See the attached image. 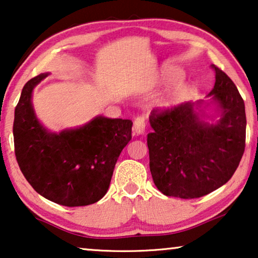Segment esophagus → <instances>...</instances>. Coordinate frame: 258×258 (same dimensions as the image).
Segmentation results:
<instances>
[{"mask_svg": "<svg viewBox=\"0 0 258 258\" xmlns=\"http://www.w3.org/2000/svg\"><path fill=\"white\" fill-rule=\"evenodd\" d=\"M147 122L143 117H137L135 121H134V132L137 135H142V134L146 132Z\"/></svg>", "mask_w": 258, "mask_h": 258, "instance_id": "1", "label": "esophagus"}]
</instances>
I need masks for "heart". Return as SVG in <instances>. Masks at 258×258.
<instances>
[{
	"label": "heart",
	"mask_w": 258,
	"mask_h": 258,
	"mask_svg": "<svg viewBox=\"0 0 258 258\" xmlns=\"http://www.w3.org/2000/svg\"><path fill=\"white\" fill-rule=\"evenodd\" d=\"M183 75H184L183 70L175 66H170L163 70L161 76L162 82L164 84H172L170 89H168L167 93L158 101V105L162 109H171L174 107H177V105L183 103L191 95V84H189L188 82H177V81L182 79ZM175 82H176V84L174 83Z\"/></svg>",
	"instance_id": "1"
}]
</instances>
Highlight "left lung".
<instances>
[{
    "mask_svg": "<svg viewBox=\"0 0 258 258\" xmlns=\"http://www.w3.org/2000/svg\"><path fill=\"white\" fill-rule=\"evenodd\" d=\"M211 67L216 81L208 96L216 104V122L202 119L203 101L154 109L149 116L150 171L165 196L189 200L208 195L232 177L244 153V101L230 77Z\"/></svg>",
    "mask_w": 258,
    "mask_h": 258,
    "instance_id": "obj_1",
    "label": "left lung"
}]
</instances>
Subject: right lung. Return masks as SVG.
<instances>
[{"mask_svg": "<svg viewBox=\"0 0 258 258\" xmlns=\"http://www.w3.org/2000/svg\"><path fill=\"white\" fill-rule=\"evenodd\" d=\"M48 75L28 81L15 108L17 163L44 199L66 207L89 206L107 194L119 154L132 140L133 122L96 116L80 128L49 132L31 103L34 88Z\"/></svg>", "mask_w": 258, "mask_h": 258, "instance_id": "obj_1", "label": "right lung"}]
</instances>
